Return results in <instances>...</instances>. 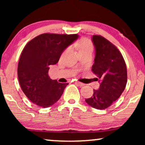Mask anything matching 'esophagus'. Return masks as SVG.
Masks as SVG:
<instances>
[{
	"mask_svg": "<svg viewBox=\"0 0 145 145\" xmlns=\"http://www.w3.org/2000/svg\"><path fill=\"white\" fill-rule=\"evenodd\" d=\"M75 83H76V84H78L79 86H80V87H82V86H84V84H83V83H82V82H78V81H76V82H75Z\"/></svg>",
	"mask_w": 145,
	"mask_h": 145,
	"instance_id": "obj_1",
	"label": "esophagus"
}]
</instances>
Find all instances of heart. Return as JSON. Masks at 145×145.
Returning <instances> with one entry per match:
<instances>
[{
	"label": "heart",
	"mask_w": 145,
	"mask_h": 145,
	"mask_svg": "<svg viewBox=\"0 0 145 145\" xmlns=\"http://www.w3.org/2000/svg\"><path fill=\"white\" fill-rule=\"evenodd\" d=\"M76 47H78L81 54L86 52H89V51H92L93 50V45L92 42L86 38L81 39L76 43Z\"/></svg>",
	"instance_id": "b5f03b06"
}]
</instances>
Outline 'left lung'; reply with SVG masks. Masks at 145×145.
Wrapping results in <instances>:
<instances>
[{"instance_id": "1", "label": "left lung", "mask_w": 145, "mask_h": 145, "mask_svg": "<svg viewBox=\"0 0 145 145\" xmlns=\"http://www.w3.org/2000/svg\"><path fill=\"white\" fill-rule=\"evenodd\" d=\"M92 40L96 50L92 71L100 84L98 90H94L92 96L85 101L92 108L104 110L118 100L125 88L127 67L121 53L108 39L94 35Z\"/></svg>"}]
</instances>
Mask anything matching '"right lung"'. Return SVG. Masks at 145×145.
Returning a JSON list of instances; mask_svg holds the SVG:
<instances>
[{"mask_svg": "<svg viewBox=\"0 0 145 145\" xmlns=\"http://www.w3.org/2000/svg\"><path fill=\"white\" fill-rule=\"evenodd\" d=\"M77 34L43 33L25 45L18 65L20 87L31 102L48 108L62 96L68 83L51 80L50 65L58 62L63 51L78 39Z\"/></svg>", "mask_w": 145, "mask_h": 145, "instance_id": "add662e5", "label": "right lung"}]
</instances>
